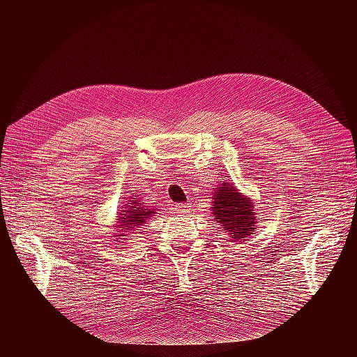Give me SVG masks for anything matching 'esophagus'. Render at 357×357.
Listing matches in <instances>:
<instances>
[{"instance_id": "esophagus-1", "label": "esophagus", "mask_w": 357, "mask_h": 357, "mask_svg": "<svg viewBox=\"0 0 357 357\" xmlns=\"http://www.w3.org/2000/svg\"><path fill=\"white\" fill-rule=\"evenodd\" d=\"M176 211L179 214H186V213H191L192 211V204L190 202H185V204H176Z\"/></svg>"}]
</instances>
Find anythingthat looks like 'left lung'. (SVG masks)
<instances>
[{"mask_svg": "<svg viewBox=\"0 0 357 357\" xmlns=\"http://www.w3.org/2000/svg\"><path fill=\"white\" fill-rule=\"evenodd\" d=\"M213 194V217L222 230L230 236V241H245L255 234L259 220L253 201L238 192L231 182H222L214 188Z\"/></svg>", "mask_w": 357, "mask_h": 357, "instance_id": "8db88e82", "label": "left lung"}]
</instances>
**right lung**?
<instances>
[{
	"label": "right lung",
	"mask_w": 357,
	"mask_h": 357,
	"mask_svg": "<svg viewBox=\"0 0 357 357\" xmlns=\"http://www.w3.org/2000/svg\"><path fill=\"white\" fill-rule=\"evenodd\" d=\"M120 208L121 210H119L117 213L114 226H112L117 230V233H114V237L117 238L120 246H123L121 243H124V237L128 236L126 233H133L136 229H142L147 220L159 211L156 207H152V205H146V202H143V199H140L137 195H130L127 201L120 205Z\"/></svg>",
	"instance_id": "1"
}]
</instances>
